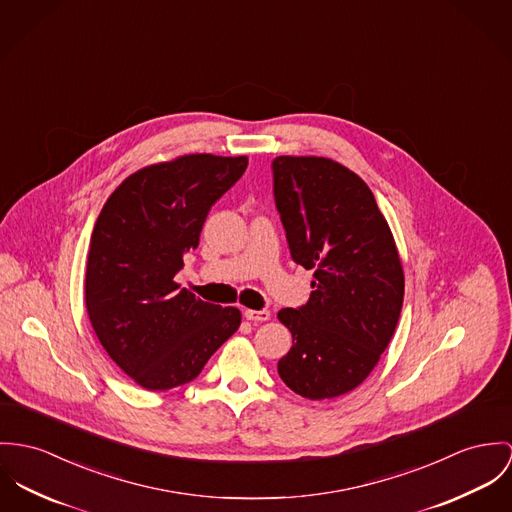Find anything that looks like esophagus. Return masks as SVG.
<instances>
[{
	"mask_svg": "<svg viewBox=\"0 0 512 512\" xmlns=\"http://www.w3.org/2000/svg\"><path fill=\"white\" fill-rule=\"evenodd\" d=\"M244 317H246V321H252V323H264V321H270V311L268 309H262V311L246 309Z\"/></svg>",
	"mask_w": 512,
	"mask_h": 512,
	"instance_id": "obj_1",
	"label": "esophagus"
}]
</instances>
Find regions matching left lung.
<instances>
[{"mask_svg": "<svg viewBox=\"0 0 512 512\" xmlns=\"http://www.w3.org/2000/svg\"><path fill=\"white\" fill-rule=\"evenodd\" d=\"M274 197L293 262L313 270L311 297L281 309L293 346L279 377L297 395L334 399L379 362L403 307L405 276L372 189L323 156H278Z\"/></svg>", "mask_w": 512, "mask_h": 512, "instance_id": "1", "label": "left lung"}]
</instances>
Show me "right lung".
<instances>
[{
    "mask_svg": "<svg viewBox=\"0 0 512 512\" xmlns=\"http://www.w3.org/2000/svg\"><path fill=\"white\" fill-rule=\"evenodd\" d=\"M246 156L186 154L131 174L93 227L86 309L109 358L140 387L195 379L240 326L236 307L205 303L176 274L213 203L240 180Z\"/></svg>",
    "mask_w": 512,
    "mask_h": 512,
    "instance_id": "1",
    "label": "right lung"
}]
</instances>
